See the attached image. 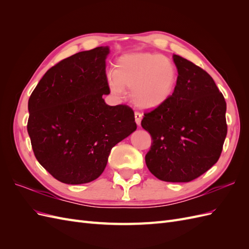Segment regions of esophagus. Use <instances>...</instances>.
Segmentation results:
<instances>
[{"mask_svg":"<svg viewBox=\"0 0 249 249\" xmlns=\"http://www.w3.org/2000/svg\"><path fill=\"white\" fill-rule=\"evenodd\" d=\"M141 120H142V114L140 112H135V122L138 125L141 124Z\"/></svg>","mask_w":249,"mask_h":249,"instance_id":"obj_1","label":"esophagus"}]
</instances>
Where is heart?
<instances>
[{
  "mask_svg": "<svg viewBox=\"0 0 249 249\" xmlns=\"http://www.w3.org/2000/svg\"><path fill=\"white\" fill-rule=\"evenodd\" d=\"M177 81V67L170 59L154 53H133L118 58L109 86L116 95L123 94L124 88L132 89L137 107L155 109L172 95Z\"/></svg>",
  "mask_w": 249,
  "mask_h": 249,
  "instance_id": "1",
  "label": "heart"
}]
</instances>
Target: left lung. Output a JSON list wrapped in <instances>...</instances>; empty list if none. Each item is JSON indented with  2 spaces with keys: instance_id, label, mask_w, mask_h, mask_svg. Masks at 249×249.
I'll use <instances>...</instances> for the list:
<instances>
[{
  "instance_id": "left-lung-1",
  "label": "left lung",
  "mask_w": 249,
  "mask_h": 249,
  "mask_svg": "<svg viewBox=\"0 0 249 249\" xmlns=\"http://www.w3.org/2000/svg\"><path fill=\"white\" fill-rule=\"evenodd\" d=\"M178 81L172 95L145 113L141 125L152 136L145 155L148 170L161 180L186 183L218 161L228 125L227 103L210 74L173 55Z\"/></svg>"
}]
</instances>
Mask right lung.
Segmentation results:
<instances>
[{
	"instance_id": "right-lung-1",
	"label": "right lung",
	"mask_w": 249,
	"mask_h": 249,
	"mask_svg": "<svg viewBox=\"0 0 249 249\" xmlns=\"http://www.w3.org/2000/svg\"><path fill=\"white\" fill-rule=\"evenodd\" d=\"M109 47L77 53L50 69L28 102L27 130L37 161L56 179L92 182L106 167L112 147L136 131L134 111L109 106Z\"/></svg>"
}]
</instances>
